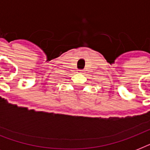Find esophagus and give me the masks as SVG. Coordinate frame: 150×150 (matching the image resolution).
<instances>
[{
  "label": "esophagus",
  "mask_w": 150,
  "mask_h": 150,
  "mask_svg": "<svg viewBox=\"0 0 150 150\" xmlns=\"http://www.w3.org/2000/svg\"><path fill=\"white\" fill-rule=\"evenodd\" d=\"M82 71H83L82 70H78V72H79V73H82Z\"/></svg>",
  "instance_id": "1"
}]
</instances>
